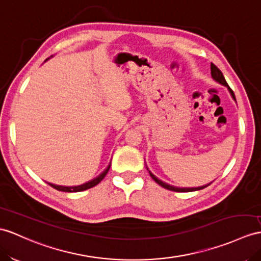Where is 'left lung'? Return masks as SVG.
<instances>
[{
	"label": "left lung",
	"mask_w": 261,
	"mask_h": 261,
	"mask_svg": "<svg viewBox=\"0 0 261 261\" xmlns=\"http://www.w3.org/2000/svg\"><path fill=\"white\" fill-rule=\"evenodd\" d=\"M211 71H212V76H213V79L216 81V82H218V83H220V84H222V85H225V86H227L228 87V90H229V92H230V94H231V96H232V98L236 100V97H234V94H233V92H232V90L231 88L229 87V85L227 84V82H226V80H225V77H224V75H222V73H221V71L220 69L216 66L215 64H211ZM149 175H150V177L152 179H154L158 185L160 186H162V187H164V188H166V189H169V190H173V192H179V193H188V192H195V190H199V189H202V188H205V187H207V186H209L211 185V184H208V185H205V186H201V187H194V188H179V187H174V186H170V185H168V184H166V182H164V181H162V180H160L157 178V177L155 176V175H152L150 171H149Z\"/></svg>",
	"instance_id": "obj_1"
}]
</instances>
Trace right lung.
<instances>
[{
	"instance_id": "add662e5",
	"label": "right lung",
	"mask_w": 261,
	"mask_h": 261,
	"mask_svg": "<svg viewBox=\"0 0 261 261\" xmlns=\"http://www.w3.org/2000/svg\"><path fill=\"white\" fill-rule=\"evenodd\" d=\"M110 167L111 165H109V167H107L103 173H101L98 177H96V178H94L93 180L91 181H87L85 184H83V185H80V186H73V187H66V186H57V185H53V184H48L49 186H52L53 188L57 189V190H61V192H67V193H77V192H83V190H86L88 188H92L94 186H96L97 184H99L101 180L104 179V177L106 176V174L109 173L110 170Z\"/></svg>"
}]
</instances>
